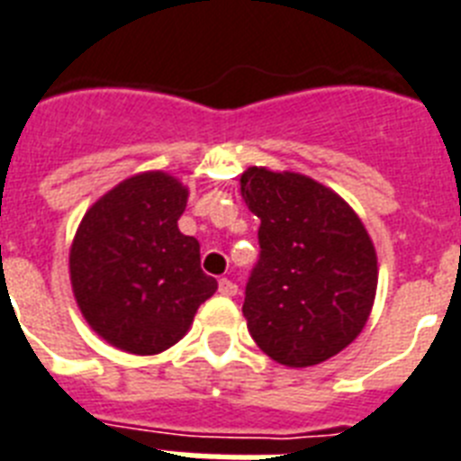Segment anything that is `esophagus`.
Returning <instances> with one entry per match:
<instances>
[{"label":"esophagus","instance_id":"esophagus-1","mask_svg":"<svg viewBox=\"0 0 461 461\" xmlns=\"http://www.w3.org/2000/svg\"><path fill=\"white\" fill-rule=\"evenodd\" d=\"M237 290H239V285L234 284V281H230V278H220V281H218V293H220V295L234 297V295H237Z\"/></svg>","mask_w":461,"mask_h":461}]
</instances>
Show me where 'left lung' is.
I'll return each instance as SVG.
<instances>
[{"mask_svg": "<svg viewBox=\"0 0 461 461\" xmlns=\"http://www.w3.org/2000/svg\"><path fill=\"white\" fill-rule=\"evenodd\" d=\"M241 194L260 218V258L243 316L262 351L304 368L356 339L377 288L373 241L347 201L300 173L249 168Z\"/></svg>", "mask_w": 461, "mask_h": 461, "instance_id": "obj_1", "label": "left lung"}]
</instances>
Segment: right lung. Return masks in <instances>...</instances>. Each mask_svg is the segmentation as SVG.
Masks as SVG:
<instances>
[{
    "label": "right lung",
    "instance_id": "add662e5",
    "mask_svg": "<svg viewBox=\"0 0 461 461\" xmlns=\"http://www.w3.org/2000/svg\"><path fill=\"white\" fill-rule=\"evenodd\" d=\"M187 189L142 173L95 201L69 250L81 314L100 338L131 354H158L183 338L218 281L201 272L199 241L177 230Z\"/></svg>",
    "mask_w": 461,
    "mask_h": 461
}]
</instances>
